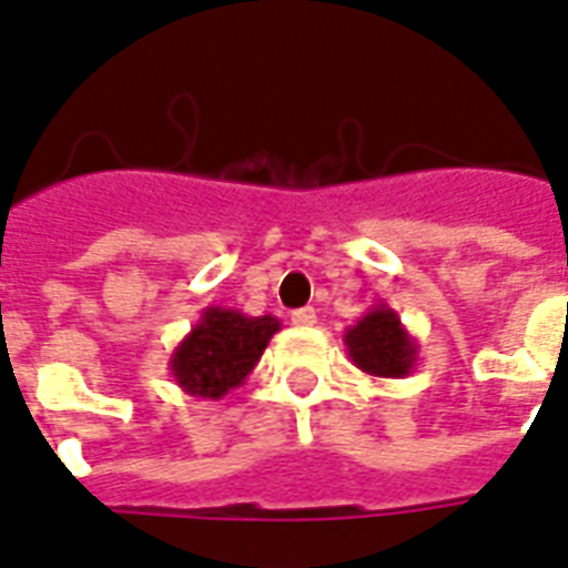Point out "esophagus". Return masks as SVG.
Instances as JSON below:
<instances>
[{
	"label": "esophagus",
	"mask_w": 568,
	"mask_h": 568,
	"mask_svg": "<svg viewBox=\"0 0 568 568\" xmlns=\"http://www.w3.org/2000/svg\"><path fill=\"white\" fill-rule=\"evenodd\" d=\"M290 322L296 328H311V325H316V311L313 307H298V311L290 313Z\"/></svg>",
	"instance_id": "obj_1"
}]
</instances>
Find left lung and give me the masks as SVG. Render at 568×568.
<instances>
[{
  "mask_svg": "<svg viewBox=\"0 0 568 568\" xmlns=\"http://www.w3.org/2000/svg\"><path fill=\"white\" fill-rule=\"evenodd\" d=\"M348 361L372 378H405L416 366L419 346L402 325L398 313L378 302L343 334Z\"/></svg>",
  "mask_w": 568,
  "mask_h": 568,
  "instance_id": "8db88e82",
  "label": "left lung"
}]
</instances>
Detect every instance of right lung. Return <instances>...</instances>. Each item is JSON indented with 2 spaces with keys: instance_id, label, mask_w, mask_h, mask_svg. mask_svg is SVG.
I'll return each instance as SVG.
<instances>
[{
  "instance_id": "obj_1",
  "label": "right lung",
  "mask_w": 568,
  "mask_h": 568,
  "mask_svg": "<svg viewBox=\"0 0 568 568\" xmlns=\"http://www.w3.org/2000/svg\"><path fill=\"white\" fill-rule=\"evenodd\" d=\"M275 316H246L234 307H205L170 357V375L187 396L222 398L240 387L278 334Z\"/></svg>"
}]
</instances>
